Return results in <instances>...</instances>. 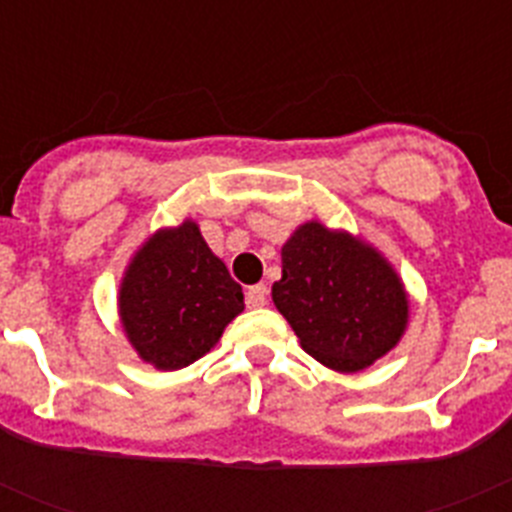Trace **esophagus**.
I'll list each match as a JSON object with an SVG mask.
<instances>
[{"mask_svg": "<svg viewBox=\"0 0 512 512\" xmlns=\"http://www.w3.org/2000/svg\"><path fill=\"white\" fill-rule=\"evenodd\" d=\"M266 297H269V289H266L264 284H253V287H248V292H246V305L248 307H264Z\"/></svg>", "mask_w": 512, "mask_h": 512, "instance_id": "obj_1", "label": "esophagus"}]
</instances>
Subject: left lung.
I'll return each instance as SVG.
<instances>
[{"label":"left lung","instance_id":"left-lung-1","mask_svg":"<svg viewBox=\"0 0 512 512\" xmlns=\"http://www.w3.org/2000/svg\"><path fill=\"white\" fill-rule=\"evenodd\" d=\"M271 297L307 354L336 372L366 369L408 323V297L392 266L320 223L302 225L284 243Z\"/></svg>","mask_w":512,"mask_h":512}]
</instances>
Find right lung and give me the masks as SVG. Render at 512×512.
Masks as SVG:
<instances>
[{
  "label": "right lung",
  "mask_w": 512,
  "mask_h": 512,
  "mask_svg": "<svg viewBox=\"0 0 512 512\" xmlns=\"http://www.w3.org/2000/svg\"><path fill=\"white\" fill-rule=\"evenodd\" d=\"M243 310L241 284L194 223L158 230L120 287V318L140 359L174 372L205 356Z\"/></svg>",
  "instance_id": "add662e5"
}]
</instances>
